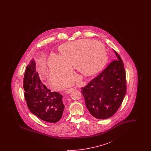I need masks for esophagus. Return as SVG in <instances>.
Instances as JSON below:
<instances>
[{
	"instance_id": "esophagus-1",
	"label": "esophagus",
	"mask_w": 151,
	"mask_h": 151,
	"mask_svg": "<svg viewBox=\"0 0 151 151\" xmlns=\"http://www.w3.org/2000/svg\"><path fill=\"white\" fill-rule=\"evenodd\" d=\"M75 90L74 88H70V89H67L65 90V92L67 93H71L72 92V91H73Z\"/></svg>"
}]
</instances>
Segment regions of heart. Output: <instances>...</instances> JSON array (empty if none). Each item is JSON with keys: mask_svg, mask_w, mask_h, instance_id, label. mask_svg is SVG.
<instances>
[{"mask_svg": "<svg viewBox=\"0 0 151 151\" xmlns=\"http://www.w3.org/2000/svg\"><path fill=\"white\" fill-rule=\"evenodd\" d=\"M60 52L62 56L52 54L49 60L51 81L57 86L74 78L72 68H78L84 76H91L99 72L108 61L104 45L92 40L65 43Z\"/></svg>", "mask_w": 151, "mask_h": 151, "instance_id": "b5f03b06", "label": "heart"}]
</instances>
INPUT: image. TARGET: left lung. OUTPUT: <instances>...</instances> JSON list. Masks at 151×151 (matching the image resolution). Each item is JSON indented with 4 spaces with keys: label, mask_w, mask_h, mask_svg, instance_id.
Returning <instances> with one entry per match:
<instances>
[{
    "label": "left lung",
    "mask_w": 151,
    "mask_h": 151,
    "mask_svg": "<svg viewBox=\"0 0 151 151\" xmlns=\"http://www.w3.org/2000/svg\"><path fill=\"white\" fill-rule=\"evenodd\" d=\"M116 59L81 88L86 108L91 114L99 119H107L121 106L126 93V78L124 64L114 50Z\"/></svg>",
    "instance_id": "1"
}]
</instances>
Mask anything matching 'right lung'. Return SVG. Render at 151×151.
<instances>
[{
  "instance_id": "add662e5",
  "label": "right lung",
  "mask_w": 151,
  "mask_h": 151,
  "mask_svg": "<svg viewBox=\"0 0 151 151\" xmlns=\"http://www.w3.org/2000/svg\"><path fill=\"white\" fill-rule=\"evenodd\" d=\"M36 70L35 61L33 59L27 65L24 76V96L28 108L44 121L56 123L61 119L65 109L62 95L48 89Z\"/></svg>"
}]
</instances>
